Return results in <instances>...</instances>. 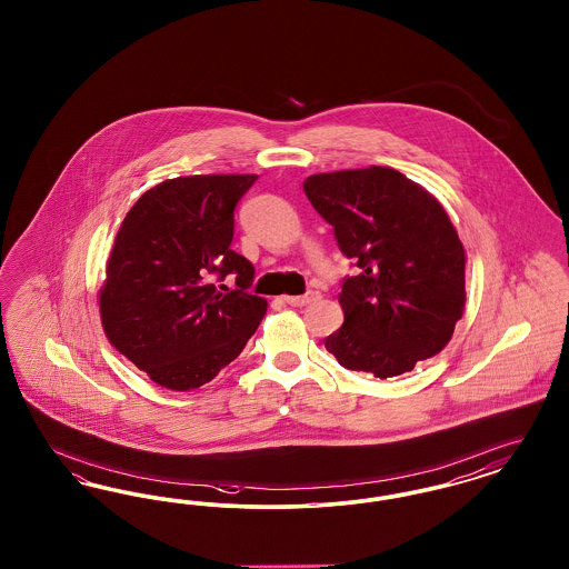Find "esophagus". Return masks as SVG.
<instances>
[{
    "label": "esophagus",
    "mask_w": 569,
    "mask_h": 569,
    "mask_svg": "<svg viewBox=\"0 0 569 569\" xmlns=\"http://www.w3.org/2000/svg\"><path fill=\"white\" fill-rule=\"evenodd\" d=\"M318 297H320L318 292H307V295H302V297H283V300H286L288 305H292V307H305V305H309L311 300H316Z\"/></svg>",
    "instance_id": "obj_1"
}]
</instances>
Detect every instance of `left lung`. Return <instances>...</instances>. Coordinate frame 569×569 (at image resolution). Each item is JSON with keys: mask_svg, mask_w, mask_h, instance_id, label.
<instances>
[{"mask_svg": "<svg viewBox=\"0 0 569 569\" xmlns=\"http://www.w3.org/2000/svg\"><path fill=\"white\" fill-rule=\"evenodd\" d=\"M302 190L358 267L326 350L379 379L441 352L465 309V249L441 202L386 166L311 174Z\"/></svg>", "mask_w": 569, "mask_h": 569, "instance_id": "obj_1", "label": "left lung"}]
</instances>
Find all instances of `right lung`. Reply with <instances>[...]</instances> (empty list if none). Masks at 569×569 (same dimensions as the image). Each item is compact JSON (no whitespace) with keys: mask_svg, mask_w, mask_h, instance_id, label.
<instances>
[{"mask_svg":"<svg viewBox=\"0 0 569 569\" xmlns=\"http://www.w3.org/2000/svg\"><path fill=\"white\" fill-rule=\"evenodd\" d=\"M258 174H193L144 191L123 219L100 290L110 346L168 390H193L230 365L267 313L253 264L232 251L234 207ZM234 273L238 290L219 289ZM226 289V293L220 290Z\"/></svg>","mask_w":569,"mask_h":569,"instance_id":"right-lung-1","label":"right lung"}]
</instances>
